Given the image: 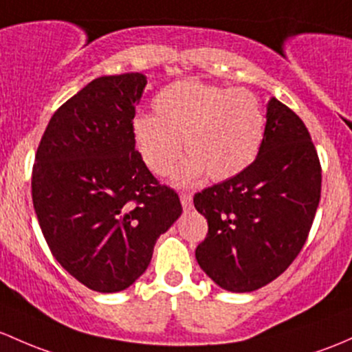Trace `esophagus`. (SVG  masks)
Instances as JSON below:
<instances>
[{
  "label": "esophagus",
  "instance_id": "obj_1",
  "mask_svg": "<svg viewBox=\"0 0 352 352\" xmlns=\"http://www.w3.org/2000/svg\"><path fill=\"white\" fill-rule=\"evenodd\" d=\"M180 202H182V207L188 210L192 207V195L190 194H180Z\"/></svg>",
  "mask_w": 352,
  "mask_h": 352
}]
</instances>
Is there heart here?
<instances>
[{
  "instance_id": "b5f03b06",
  "label": "heart",
  "mask_w": 352,
  "mask_h": 352,
  "mask_svg": "<svg viewBox=\"0 0 352 352\" xmlns=\"http://www.w3.org/2000/svg\"><path fill=\"white\" fill-rule=\"evenodd\" d=\"M155 116L133 121V140L155 175L172 172L180 142L188 157L175 173L177 186H190L209 175L223 182L254 162L265 138L261 102L246 89H231L184 79L153 98Z\"/></svg>"
}]
</instances>
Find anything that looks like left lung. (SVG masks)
<instances>
[{
    "instance_id": "left-lung-1",
    "label": "left lung",
    "mask_w": 352,
    "mask_h": 352,
    "mask_svg": "<svg viewBox=\"0 0 352 352\" xmlns=\"http://www.w3.org/2000/svg\"><path fill=\"white\" fill-rule=\"evenodd\" d=\"M316 146L303 121L272 98L263 145L239 175L195 194L207 219L197 263L214 283L244 294L280 276L305 244L320 201Z\"/></svg>"
}]
</instances>
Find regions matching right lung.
Listing matches in <instances>:
<instances>
[{"label":"right lung","mask_w":352,"mask_h":352,"mask_svg":"<svg viewBox=\"0 0 352 352\" xmlns=\"http://www.w3.org/2000/svg\"><path fill=\"white\" fill-rule=\"evenodd\" d=\"M145 86L140 72L94 79L55 111L35 155L32 199L52 254L101 294L135 283L182 214L135 150Z\"/></svg>","instance_id":"1"}]
</instances>
